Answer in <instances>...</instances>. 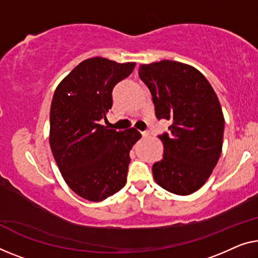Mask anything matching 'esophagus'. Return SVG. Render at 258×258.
<instances>
[{
    "label": "esophagus",
    "mask_w": 258,
    "mask_h": 258,
    "mask_svg": "<svg viewBox=\"0 0 258 258\" xmlns=\"http://www.w3.org/2000/svg\"><path fill=\"white\" fill-rule=\"evenodd\" d=\"M141 134H142V137L146 138V137L149 136V132H147V131H144V132H141Z\"/></svg>",
    "instance_id": "1"
}]
</instances>
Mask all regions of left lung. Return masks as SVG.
<instances>
[{
	"label": "left lung",
	"mask_w": 258,
	"mask_h": 258,
	"mask_svg": "<svg viewBox=\"0 0 258 258\" xmlns=\"http://www.w3.org/2000/svg\"><path fill=\"white\" fill-rule=\"evenodd\" d=\"M139 76L151 90L157 119L172 121L170 132L159 136L164 151L153 177L171 194H194L222 152L225 118L218 96L198 69L178 61L140 64Z\"/></svg>",
	"instance_id": "left-lung-1"
}]
</instances>
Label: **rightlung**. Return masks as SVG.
Segmentation results:
<instances>
[{"label": "right lung", "mask_w": 258, "mask_h": 258, "mask_svg": "<svg viewBox=\"0 0 258 258\" xmlns=\"http://www.w3.org/2000/svg\"><path fill=\"white\" fill-rule=\"evenodd\" d=\"M136 62L119 63L96 56L79 63L53 95L49 146L67 185L87 201L102 202L121 190L130 152L141 134L99 124L112 106L113 87Z\"/></svg>", "instance_id": "1"}]
</instances>
